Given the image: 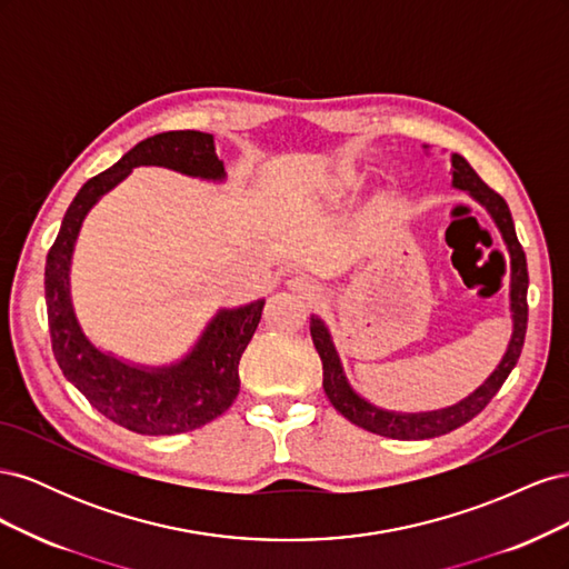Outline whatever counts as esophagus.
Here are the masks:
<instances>
[{
  "label": "esophagus",
  "mask_w": 569,
  "mask_h": 569,
  "mask_svg": "<svg viewBox=\"0 0 569 569\" xmlns=\"http://www.w3.org/2000/svg\"><path fill=\"white\" fill-rule=\"evenodd\" d=\"M287 289L291 291V295H299L303 299L320 297V284L313 278H308V274H297V278L287 280Z\"/></svg>",
  "instance_id": "1"
}]
</instances>
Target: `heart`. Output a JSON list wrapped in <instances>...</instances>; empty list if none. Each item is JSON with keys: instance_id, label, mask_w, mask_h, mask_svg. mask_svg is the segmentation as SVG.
Listing matches in <instances>:
<instances>
[{"instance_id": "1", "label": "heart", "mask_w": 569, "mask_h": 569, "mask_svg": "<svg viewBox=\"0 0 569 569\" xmlns=\"http://www.w3.org/2000/svg\"><path fill=\"white\" fill-rule=\"evenodd\" d=\"M360 180H363V173H360V170H356L353 166H339L332 170V176L327 178L325 192L330 197H341L351 192V189H356Z\"/></svg>"}]
</instances>
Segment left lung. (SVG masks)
Returning a JSON list of instances; mask_svg holds the SVG:
<instances>
[{
    "label": "left lung",
    "instance_id": "8db88e82",
    "mask_svg": "<svg viewBox=\"0 0 569 569\" xmlns=\"http://www.w3.org/2000/svg\"><path fill=\"white\" fill-rule=\"evenodd\" d=\"M451 176H453L451 184L456 189L468 192L479 206H485L487 213L493 220V226L498 228V232H501L506 249L510 253V295L508 297H510L512 335L501 363L493 368V372L472 393L465 396V399L439 410L399 412V410H387L370 403L351 387V382L347 380V372H343L341 358L337 353L330 330H327L322 318L311 316V337L316 343V351L322 360V389L327 393V399H330V403L349 422L368 429L372 435L412 441V439H432V437L453 432V429L470 422L477 412L485 410V406L493 399L496 391L501 389L503 382L508 380V375L515 368V363H518L520 351H522L525 332H527L529 274H527V258L518 242V234H515V222H512L508 203L501 194H496L493 189L487 187V182L475 173L472 166L465 161L460 153H451Z\"/></svg>",
    "mask_w": 569,
    "mask_h": 569
}]
</instances>
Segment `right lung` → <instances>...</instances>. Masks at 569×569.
Listing matches in <instances>:
<instances>
[{
  "label": "right lung",
  "instance_id": "1",
  "mask_svg": "<svg viewBox=\"0 0 569 569\" xmlns=\"http://www.w3.org/2000/svg\"><path fill=\"white\" fill-rule=\"evenodd\" d=\"M159 166L206 182H226V166L209 132L173 130L134 144L123 159L80 187L47 253L44 301L51 351L63 377L101 416L137 435L192 432L226 412L239 393V358L261 322L266 299L220 311L176 363L142 366L99 349L84 335L71 297V261L84 216L132 168Z\"/></svg>",
  "mask_w": 569,
  "mask_h": 569
}]
</instances>
